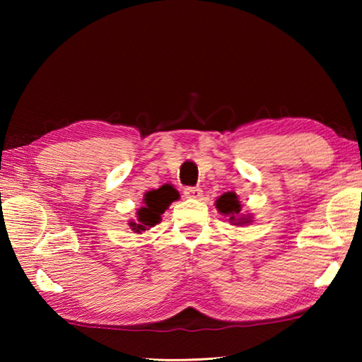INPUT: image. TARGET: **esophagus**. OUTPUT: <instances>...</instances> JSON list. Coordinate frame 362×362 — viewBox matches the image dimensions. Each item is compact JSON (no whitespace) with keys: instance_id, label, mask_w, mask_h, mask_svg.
Here are the masks:
<instances>
[{"instance_id":"34e87169","label":"esophagus","mask_w":362,"mask_h":362,"mask_svg":"<svg viewBox=\"0 0 362 362\" xmlns=\"http://www.w3.org/2000/svg\"><path fill=\"white\" fill-rule=\"evenodd\" d=\"M183 194L187 196L189 199H201V196H203V192H201V188H194V187H187L183 189Z\"/></svg>"}]
</instances>
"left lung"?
Instances as JSON below:
<instances>
[{
	"instance_id": "left-lung-1",
	"label": "left lung",
	"mask_w": 362,
	"mask_h": 362,
	"mask_svg": "<svg viewBox=\"0 0 362 362\" xmlns=\"http://www.w3.org/2000/svg\"><path fill=\"white\" fill-rule=\"evenodd\" d=\"M217 211L225 217H230L231 225H249L252 222V216L250 214H243L241 212V203L240 198L235 192H226L216 201Z\"/></svg>"
}]
</instances>
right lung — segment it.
Wrapping results in <instances>:
<instances>
[{"instance_id": "1", "label": "right lung", "mask_w": 362, "mask_h": 362, "mask_svg": "<svg viewBox=\"0 0 362 362\" xmlns=\"http://www.w3.org/2000/svg\"><path fill=\"white\" fill-rule=\"evenodd\" d=\"M180 198V194L173 185H163L158 189H151L144 194V206L137 209V220H129L131 230L142 235V231L153 228L161 222V216L168 207Z\"/></svg>"}]
</instances>
